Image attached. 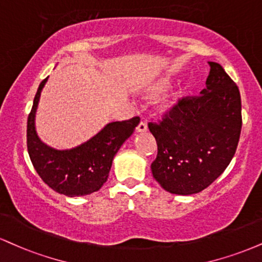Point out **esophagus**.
<instances>
[{
  "label": "esophagus",
  "instance_id": "esophagus-1",
  "mask_svg": "<svg viewBox=\"0 0 262 262\" xmlns=\"http://www.w3.org/2000/svg\"><path fill=\"white\" fill-rule=\"evenodd\" d=\"M146 130H147L146 123L140 122L139 124H138V127H137V132H139V133H144V132H146Z\"/></svg>",
  "mask_w": 262,
  "mask_h": 262
}]
</instances>
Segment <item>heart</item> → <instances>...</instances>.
<instances>
[{
  "mask_svg": "<svg viewBox=\"0 0 262 262\" xmlns=\"http://www.w3.org/2000/svg\"><path fill=\"white\" fill-rule=\"evenodd\" d=\"M168 86H169V81L167 79H163V80L157 81V83L154 85L152 88H151L150 91H151V93H155V94L156 93H161V91L166 90ZM178 99H179V94H173V95L167 97V99L163 101L162 105H161L162 111L163 112L172 111V110L176 107V105H177Z\"/></svg>",
  "mask_w": 262,
  "mask_h": 262,
  "instance_id": "1",
  "label": "heart"
}]
</instances>
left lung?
Segmentation results:
<instances>
[{
    "label": "left lung",
    "instance_id": "obj_1",
    "mask_svg": "<svg viewBox=\"0 0 262 262\" xmlns=\"http://www.w3.org/2000/svg\"><path fill=\"white\" fill-rule=\"evenodd\" d=\"M206 88L183 97L160 123H149L157 143L151 165L166 191L191 195L207 188L232 161L242 130L241 93L221 64L209 62Z\"/></svg>",
    "mask_w": 262,
    "mask_h": 262
}]
</instances>
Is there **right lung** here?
<instances>
[{
	"mask_svg": "<svg viewBox=\"0 0 262 262\" xmlns=\"http://www.w3.org/2000/svg\"><path fill=\"white\" fill-rule=\"evenodd\" d=\"M46 81L47 78L40 83L28 117L27 145L31 163L40 178L58 194L74 198L95 193L106 183L113 157L133 134L140 118L108 123L91 139L73 149H53L40 140L35 128L37 105Z\"/></svg>",
	"mask_w": 262,
	"mask_h": 262,
	"instance_id": "add662e5",
	"label": "right lung"
}]
</instances>
